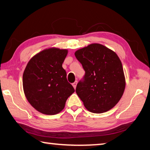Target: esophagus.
Listing matches in <instances>:
<instances>
[{
	"label": "esophagus",
	"mask_w": 150,
	"mask_h": 150,
	"mask_svg": "<svg viewBox=\"0 0 150 150\" xmlns=\"http://www.w3.org/2000/svg\"><path fill=\"white\" fill-rule=\"evenodd\" d=\"M77 81H75V82L72 84L73 86V87H74V88H75L76 87H77Z\"/></svg>",
	"instance_id": "1"
}]
</instances>
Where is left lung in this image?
Segmentation results:
<instances>
[{
	"mask_svg": "<svg viewBox=\"0 0 150 150\" xmlns=\"http://www.w3.org/2000/svg\"><path fill=\"white\" fill-rule=\"evenodd\" d=\"M75 55L85 71L76 87L85 108L93 113L110 110L120 100L126 85L118 55L99 44L79 50Z\"/></svg>",
	"mask_w": 150,
	"mask_h": 150,
	"instance_id": "obj_1",
	"label": "left lung"
}]
</instances>
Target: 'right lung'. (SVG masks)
I'll use <instances>...</instances> for the list:
<instances>
[{
	"label": "right lung",
	"instance_id": "1",
	"mask_svg": "<svg viewBox=\"0 0 150 150\" xmlns=\"http://www.w3.org/2000/svg\"><path fill=\"white\" fill-rule=\"evenodd\" d=\"M67 54L66 50H45L29 61L24 71L26 97L33 107L45 115L59 113L75 92L62 67Z\"/></svg>",
	"mask_w": 150,
	"mask_h": 150
}]
</instances>
